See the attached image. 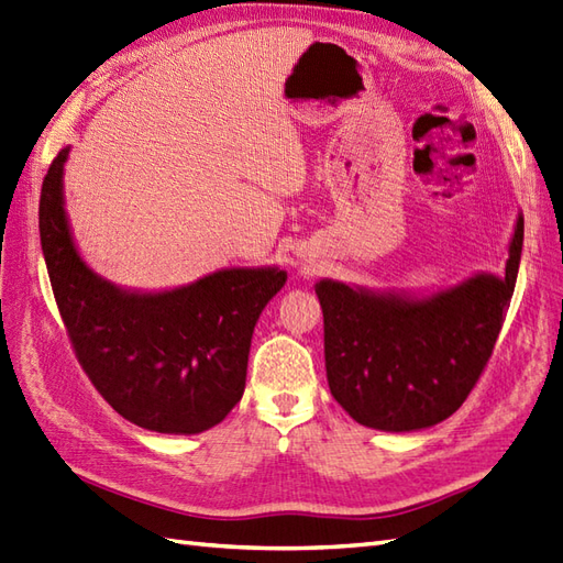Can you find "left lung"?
<instances>
[{
    "instance_id": "left-lung-1",
    "label": "left lung",
    "mask_w": 563,
    "mask_h": 563,
    "mask_svg": "<svg viewBox=\"0 0 563 563\" xmlns=\"http://www.w3.org/2000/svg\"><path fill=\"white\" fill-rule=\"evenodd\" d=\"M523 250L516 216L504 276L478 271L430 292L323 278L328 387L356 423L385 432L438 426L464 405L495 350Z\"/></svg>"
}]
</instances>
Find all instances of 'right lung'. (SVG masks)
I'll list each match as a JSON object with an SVG mask.
<instances>
[{"instance_id":"obj_1","label":"right lung","mask_w":563,"mask_h":563,"mask_svg":"<svg viewBox=\"0 0 563 563\" xmlns=\"http://www.w3.org/2000/svg\"><path fill=\"white\" fill-rule=\"evenodd\" d=\"M68 152L56 154L42 183L40 242L80 366L140 428L197 435L219 426L242 399L254 325L287 273L235 266L168 290L107 280L80 256L68 223Z\"/></svg>"}]
</instances>
